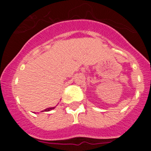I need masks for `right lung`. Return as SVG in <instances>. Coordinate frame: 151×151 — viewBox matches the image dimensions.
Segmentation results:
<instances>
[{"mask_svg": "<svg viewBox=\"0 0 151 151\" xmlns=\"http://www.w3.org/2000/svg\"><path fill=\"white\" fill-rule=\"evenodd\" d=\"M54 108H55V107H50V108H47L46 110H45V111H46V112H47V111H50V110H53V109H54Z\"/></svg>", "mask_w": 151, "mask_h": 151, "instance_id": "obj_1", "label": "right lung"}]
</instances>
